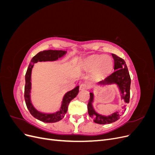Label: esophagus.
Returning <instances> with one entry per match:
<instances>
[{
  "label": "esophagus",
  "instance_id": "1",
  "mask_svg": "<svg viewBox=\"0 0 155 155\" xmlns=\"http://www.w3.org/2000/svg\"><path fill=\"white\" fill-rule=\"evenodd\" d=\"M88 88V86L87 84L86 83H83L81 84V85H80V87H79V89H80L81 91H83V90H87V89Z\"/></svg>",
  "mask_w": 155,
  "mask_h": 155
}]
</instances>
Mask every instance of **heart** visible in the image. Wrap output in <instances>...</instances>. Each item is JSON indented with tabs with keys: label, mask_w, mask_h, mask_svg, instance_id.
<instances>
[{
	"label": "heart",
	"mask_w": 155,
	"mask_h": 155,
	"mask_svg": "<svg viewBox=\"0 0 155 155\" xmlns=\"http://www.w3.org/2000/svg\"><path fill=\"white\" fill-rule=\"evenodd\" d=\"M114 63L109 56H96L85 61L83 63V68L87 71L95 70L96 75L99 78H104L109 75L112 68Z\"/></svg>",
	"instance_id": "1"
}]
</instances>
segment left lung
Listing matches in <instances>:
<instances>
[{
    "mask_svg": "<svg viewBox=\"0 0 155 155\" xmlns=\"http://www.w3.org/2000/svg\"><path fill=\"white\" fill-rule=\"evenodd\" d=\"M112 58L114 61L115 71L107 77L104 80L99 82L100 85H109L112 83H116L118 86L121 92V97L126 104L129 103L130 100V77L128 71L125 61L116 55L112 54ZM94 100V94L92 92L90 93V99L88 103V112L91 118L94 119V121L98 124H109L120 119V116L124 112H116L109 116H102L97 113L92 106Z\"/></svg>",
    "mask_w": 155,
    "mask_h": 155,
    "instance_id": "left-lung-1",
    "label": "left lung"
}]
</instances>
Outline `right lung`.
Wrapping results in <instances>:
<instances>
[{
	"instance_id": "right-lung-1",
	"label": "right lung",
	"mask_w": 155,
	"mask_h": 155,
	"mask_svg": "<svg viewBox=\"0 0 155 155\" xmlns=\"http://www.w3.org/2000/svg\"><path fill=\"white\" fill-rule=\"evenodd\" d=\"M67 53L66 51L63 50H44L39 52L35 55L31 60L28 68L25 75V100L26 105L29 110L30 114L41 121L45 123H55L64 118L65 114L67 113L69 103L76 97L79 92V86H77L73 90L70 91L65 94L63 97L62 105L59 111L53 114H45L37 110L33 106L30 100L31 92V74L34 64L38 61H53L58 60L59 58Z\"/></svg>"
}]
</instances>
